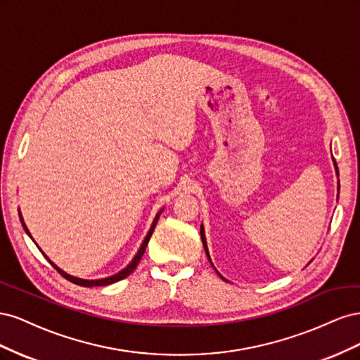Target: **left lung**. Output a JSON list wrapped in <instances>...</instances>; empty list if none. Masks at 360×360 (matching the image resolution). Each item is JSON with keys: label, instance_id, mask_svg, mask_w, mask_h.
Here are the masks:
<instances>
[{"label": "left lung", "instance_id": "left-lung-1", "mask_svg": "<svg viewBox=\"0 0 360 360\" xmlns=\"http://www.w3.org/2000/svg\"><path fill=\"white\" fill-rule=\"evenodd\" d=\"M333 163H335V169H336V174H338V167H336V162H335V159H333ZM340 188V186H338ZM200 234H201V240H202V245H204V249H205V254H207V258L210 259V255H209V249H207V243H205V234H204V226L201 225V230H200ZM210 263H212V259H210ZM212 266H213V263H212ZM219 275V274H217ZM221 276V275H219ZM222 278V276H221ZM224 279V278H222Z\"/></svg>", "mask_w": 360, "mask_h": 360}]
</instances>
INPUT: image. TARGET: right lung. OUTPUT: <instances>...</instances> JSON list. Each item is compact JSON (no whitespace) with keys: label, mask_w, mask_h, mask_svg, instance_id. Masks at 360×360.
Here are the masks:
<instances>
[{"label":"right lung","mask_w":360,"mask_h":360,"mask_svg":"<svg viewBox=\"0 0 360 360\" xmlns=\"http://www.w3.org/2000/svg\"><path fill=\"white\" fill-rule=\"evenodd\" d=\"M160 213H162V210L156 214V217H155V221H153V224H151V226H150V231L147 233V236H146V238H144V242H143V245H141V248H139V250L136 252V255L134 257V259L130 261V263L123 269V270H120L118 274H115V275H112V276H108V278H103V279H81V278H76V276H72V275H69V274H66V271L64 270H61L60 267H57L56 264L52 263V261L41 252V249H40V252L45 255L46 258H48V261L49 263L57 269V271H60V275L63 276V278H66L68 281H70V282H73V284H76V285H82V287H102V285H110V284H114V282H117V281H122V279H124V278H127L130 274H132V271L135 270V267L138 266V263L141 261V258H143V255H144V252H146V248H147V245H148V240H150V237H151V234H153V231H155V226H156V224H158V219H159V216H160ZM19 217H20V222H22V226H24V230H25V233L31 237V234H30V231H28V228H27V225H25V222H24V219H22V214L19 213Z\"/></svg>","instance_id":"1"}]
</instances>
